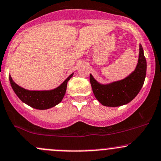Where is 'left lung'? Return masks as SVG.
<instances>
[{
	"instance_id": "left-lung-1",
	"label": "left lung",
	"mask_w": 161,
	"mask_h": 161,
	"mask_svg": "<svg viewBox=\"0 0 161 161\" xmlns=\"http://www.w3.org/2000/svg\"><path fill=\"white\" fill-rule=\"evenodd\" d=\"M138 63L135 71L123 80L102 85L90 74V81L95 97L108 107H117L127 104L138 95L145 82L146 60L142 46H139Z\"/></svg>"
}]
</instances>
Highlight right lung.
Listing matches in <instances>:
<instances>
[{
  "label": "right lung",
  "mask_w": 161,
  "mask_h": 161,
  "mask_svg": "<svg viewBox=\"0 0 161 161\" xmlns=\"http://www.w3.org/2000/svg\"><path fill=\"white\" fill-rule=\"evenodd\" d=\"M73 75V73L57 88L52 90H27L17 85L11 76L9 77L11 86L15 94L25 104L36 109H48L54 107L60 102L66 93L68 82Z\"/></svg>",
  "instance_id": "1"
}]
</instances>
